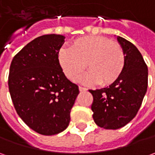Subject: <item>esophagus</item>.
I'll return each instance as SVG.
<instances>
[{
	"mask_svg": "<svg viewBox=\"0 0 155 155\" xmlns=\"http://www.w3.org/2000/svg\"><path fill=\"white\" fill-rule=\"evenodd\" d=\"M78 89H79V91H80L81 92H84V91H87L85 88H84V87H82V86L78 87Z\"/></svg>",
	"mask_w": 155,
	"mask_h": 155,
	"instance_id": "1",
	"label": "esophagus"
}]
</instances>
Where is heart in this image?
<instances>
[{
  "label": "heart",
  "instance_id": "heart-1",
  "mask_svg": "<svg viewBox=\"0 0 155 155\" xmlns=\"http://www.w3.org/2000/svg\"><path fill=\"white\" fill-rule=\"evenodd\" d=\"M58 60L71 80H76L87 67L89 71L83 77V83L109 85L122 74L125 54L121 45L105 37L84 36L75 39L70 49H60Z\"/></svg>",
  "mask_w": 155,
  "mask_h": 155
}]
</instances>
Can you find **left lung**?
I'll return each instance as SVG.
<instances>
[{"instance_id": "left-lung-1", "label": "left lung", "mask_w": 155, "mask_h": 155, "mask_svg": "<svg viewBox=\"0 0 155 155\" xmlns=\"http://www.w3.org/2000/svg\"><path fill=\"white\" fill-rule=\"evenodd\" d=\"M117 41L125 54V65L119 78L109 87L90 90L96 124L105 129H117L136 116L147 89V66L136 46L122 37Z\"/></svg>"}]
</instances>
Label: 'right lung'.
<instances>
[{
	"label": "right lung",
	"instance_id": "obj_1",
	"mask_svg": "<svg viewBox=\"0 0 155 155\" xmlns=\"http://www.w3.org/2000/svg\"><path fill=\"white\" fill-rule=\"evenodd\" d=\"M64 36L47 34L29 42L13 58L8 88L17 114L44 135L64 131L79 90L67 79L58 60Z\"/></svg>",
	"mask_w": 155,
	"mask_h": 155
}]
</instances>
